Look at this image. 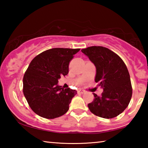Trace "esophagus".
I'll use <instances>...</instances> for the list:
<instances>
[{
	"label": "esophagus",
	"instance_id": "esophagus-1",
	"mask_svg": "<svg viewBox=\"0 0 148 148\" xmlns=\"http://www.w3.org/2000/svg\"><path fill=\"white\" fill-rule=\"evenodd\" d=\"M77 92H79V93H81V94H84L86 92V91H84V90H82V89H79L78 91H77Z\"/></svg>",
	"mask_w": 148,
	"mask_h": 148
}]
</instances>
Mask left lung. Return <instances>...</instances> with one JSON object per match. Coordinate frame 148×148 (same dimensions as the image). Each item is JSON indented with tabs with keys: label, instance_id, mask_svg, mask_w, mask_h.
Instances as JSON below:
<instances>
[{
	"label": "left lung",
	"instance_id": "1",
	"mask_svg": "<svg viewBox=\"0 0 148 148\" xmlns=\"http://www.w3.org/2000/svg\"><path fill=\"white\" fill-rule=\"evenodd\" d=\"M81 51L96 67L95 82L103 89L101 96L93 93V101L88 104L96 116L111 119L121 114L132 97V86L126 65L121 57L102 46H91Z\"/></svg>",
	"mask_w": 148,
	"mask_h": 148
}]
</instances>
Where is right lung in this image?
Listing matches in <instances>:
<instances>
[{
  "mask_svg": "<svg viewBox=\"0 0 148 148\" xmlns=\"http://www.w3.org/2000/svg\"><path fill=\"white\" fill-rule=\"evenodd\" d=\"M80 49L52 48L32 60L24 74L23 94L34 113L46 119L66 114L76 90L64 89L58 79L69 73V62Z\"/></svg>",
  "mask_w": 148,
  "mask_h": 148,
  "instance_id": "add662e5",
  "label": "right lung"
}]
</instances>
